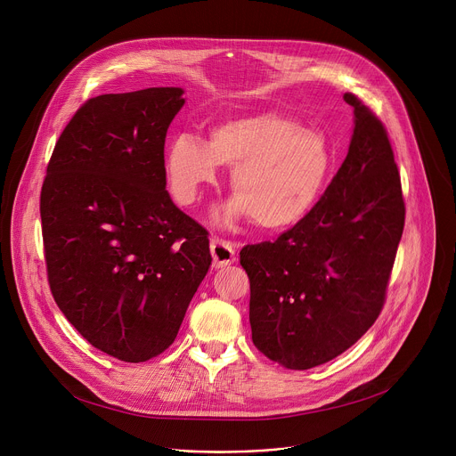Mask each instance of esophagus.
<instances>
[{"label": "esophagus", "instance_id": "obj_1", "mask_svg": "<svg viewBox=\"0 0 456 456\" xmlns=\"http://www.w3.org/2000/svg\"><path fill=\"white\" fill-rule=\"evenodd\" d=\"M211 256H213L215 269H222L236 262L234 247L229 241H224L220 238L211 240Z\"/></svg>", "mask_w": 456, "mask_h": 456}]
</instances>
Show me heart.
<instances>
[{
	"label": "heart",
	"mask_w": 456,
	"mask_h": 456,
	"mask_svg": "<svg viewBox=\"0 0 456 456\" xmlns=\"http://www.w3.org/2000/svg\"><path fill=\"white\" fill-rule=\"evenodd\" d=\"M229 166L234 197L216 213L218 225L252 218L257 227L285 232L301 225L327 191L334 150L321 129L280 111L227 117L211 126L208 142L191 135L171 141L164 171L182 206L197 204L218 167Z\"/></svg>",
	"instance_id": "heart-1"
}]
</instances>
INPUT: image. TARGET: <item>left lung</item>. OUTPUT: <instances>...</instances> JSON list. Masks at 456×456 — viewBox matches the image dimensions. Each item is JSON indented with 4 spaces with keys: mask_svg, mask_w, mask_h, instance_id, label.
<instances>
[{
    "mask_svg": "<svg viewBox=\"0 0 456 456\" xmlns=\"http://www.w3.org/2000/svg\"><path fill=\"white\" fill-rule=\"evenodd\" d=\"M348 155L315 211L276 241L245 245L252 343L290 370L329 362L379 317L404 229L401 175L382 122L355 95Z\"/></svg>",
    "mask_w": 456,
    "mask_h": 456,
    "instance_id": "left-lung-1",
    "label": "left lung"
}]
</instances>
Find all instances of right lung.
Instances as JSON below:
<instances>
[{
	"instance_id": "obj_1",
	"label": "right lung",
	"mask_w": 456,
	"mask_h": 456,
	"mask_svg": "<svg viewBox=\"0 0 456 456\" xmlns=\"http://www.w3.org/2000/svg\"><path fill=\"white\" fill-rule=\"evenodd\" d=\"M182 95L166 86L86 101L41 189L52 296L92 346L126 362L175 341L213 259L208 231L166 191L164 142Z\"/></svg>"
}]
</instances>
